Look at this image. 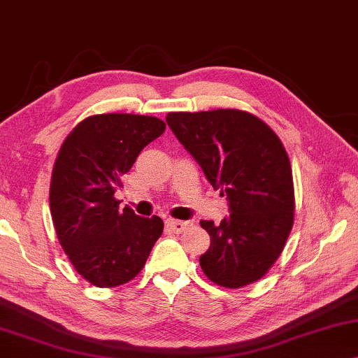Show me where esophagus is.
Listing matches in <instances>:
<instances>
[{
    "instance_id": "obj_1",
    "label": "esophagus",
    "mask_w": 358,
    "mask_h": 358,
    "mask_svg": "<svg viewBox=\"0 0 358 358\" xmlns=\"http://www.w3.org/2000/svg\"><path fill=\"white\" fill-rule=\"evenodd\" d=\"M167 227L173 231V234H180V231H183L186 227H188V222H183V220H175V219H169L167 222Z\"/></svg>"
}]
</instances>
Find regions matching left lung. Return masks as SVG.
Returning a JSON list of instances; mask_svg holds the SVG:
<instances>
[{
    "instance_id": "1",
    "label": "left lung",
    "mask_w": 358,
    "mask_h": 358,
    "mask_svg": "<svg viewBox=\"0 0 358 358\" xmlns=\"http://www.w3.org/2000/svg\"><path fill=\"white\" fill-rule=\"evenodd\" d=\"M165 120L229 201L230 215L219 225L201 220L210 236L209 250L199 258L203 273L227 289L261 279L294 225V180L278 134L255 115L231 108L175 112Z\"/></svg>"
}]
</instances>
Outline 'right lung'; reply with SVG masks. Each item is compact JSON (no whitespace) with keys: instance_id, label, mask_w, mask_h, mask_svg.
<instances>
[{"instance_id":"1","label":"right lung","mask_w":358,"mask_h":358,"mask_svg":"<svg viewBox=\"0 0 358 358\" xmlns=\"http://www.w3.org/2000/svg\"><path fill=\"white\" fill-rule=\"evenodd\" d=\"M164 131L155 117L94 115L59 149L50 185L53 225L74 269L92 285L118 287L134 279L162 235V219L120 210L115 191L141 150Z\"/></svg>"}]
</instances>
